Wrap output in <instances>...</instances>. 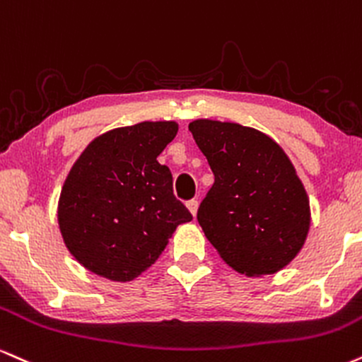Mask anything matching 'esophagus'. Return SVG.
<instances>
[{"label":"esophagus","mask_w":362,"mask_h":362,"mask_svg":"<svg viewBox=\"0 0 362 362\" xmlns=\"http://www.w3.org/2000/svg\"><path fill=\"white\" fill-rule=\"evenodd\" d=\"M186 206H188V210L191 211V215H197L198 211V199H189V202H186Z\"/></svg>","instance_id":"esophagus-1"}]
</instances>
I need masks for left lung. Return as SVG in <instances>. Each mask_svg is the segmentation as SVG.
<instances>
[{"label": "left lung", "instance_id": "obj_1", "mask_svg": "<svg viewBox=\"0 0 362 362\" xmlns=\"http://www.w3.org/2000/svg\"><path fill=\"white\" fill-rule=\"evenodd\" d=\"M215 182L198 208L206 239L233 269L273 274L290 264L310 228L307 191L283 148L239 123H189Z\"/></svg>", "mask_w": 362, "mask_h": 362}]
</instances>
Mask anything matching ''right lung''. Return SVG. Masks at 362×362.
Instances as JSON below:
<instances>
[{"mask_svg": "<svg viewBox=\"0 0 362 362\" xmlns=\"http://www.w3.org/2000/svg\"><path fill=\"white\" fill-rule=\"evenodd\" d=\"M176 122H142L106 132L76 160L59 198V228L86 269L132 281L163 254L193 215L174 197L173 174L157 163Z\"/></svg>", "mask_w": 362, "mask_h": 362, "instance_id": "obj_1", "label": "right lung"}]
</instances>
